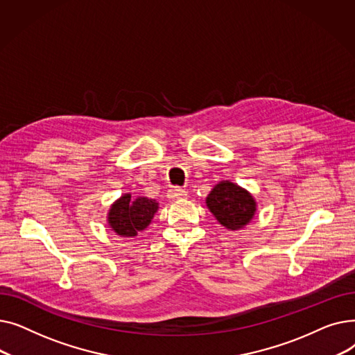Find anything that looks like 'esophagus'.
<instances>
[{"label":"esophagus","instance_id":"esophagus-1","mask_svg":"<svg viewBox=\"0 0 355 355\" xmlns=\"http://www.w3.org/2000/svg\"><path fill=\"white\" fill-rule=\"evenodd\" d=\"M184 197H187V191L180 189V187H171L170 190H168V198L170 200H180Z\"/></svg>","mask_w":355,"mask_h":355}]
</instances>
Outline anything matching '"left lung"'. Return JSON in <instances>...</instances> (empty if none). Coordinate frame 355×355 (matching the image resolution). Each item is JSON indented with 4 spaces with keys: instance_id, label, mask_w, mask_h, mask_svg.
Returning a JSON list of instances; mask_svg holds the SVG:
<instances>
[{
    "instance_id": "obj_1",
    "label": "left lung",
    "mask_w": 355,
    "mask_h": 355,
    "mask_svg": "<svg viewBox=\"0 0 355 355\" xmlns=\"http://www.w3.org/2000/svg\"><path fill=\"white\" fill-rule=\"evenodd\" d=\"M206 202L220 225L229 230L243 229L256 213V201L252 194L230 181L218 182Z\"/></svg>"
}]
</instances>
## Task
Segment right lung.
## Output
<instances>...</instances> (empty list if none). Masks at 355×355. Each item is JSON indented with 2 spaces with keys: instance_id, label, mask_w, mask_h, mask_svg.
<instances>
[{
  "instance_id": "obj_1",
  "label": "right lung",
  "mask_w": 355,
  "mask_h": 355,
  "mask_svg": "<svg viewBox=\"0 0 355 355\" xmlns=\"http://www.w3.org/2000/svg\"><path fill=\"white\" fill-rule=\"evenodd\" d=\"M158 210V202L153 198H130L123 194L116 200L107 213L110 229L121 237H135L138 232L145 230Z\"/></svg>"
}]
</instances>
